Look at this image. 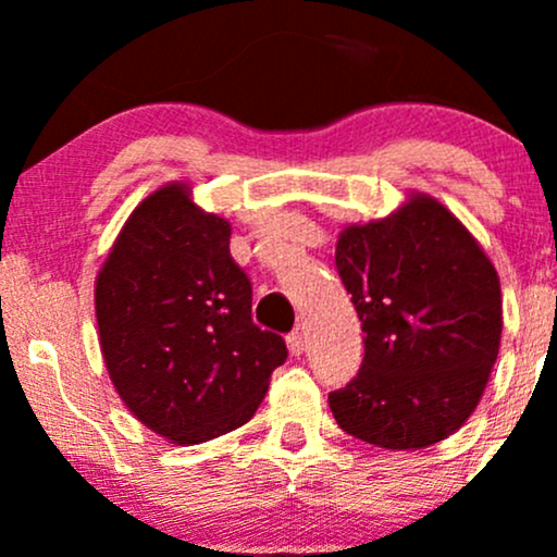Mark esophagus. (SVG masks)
Wrapping results in <instances>:
<instances>
[{
	"label": "esophagus",
	"instance_id": "obj_1",
	"mask_svg": "<svg viewBox=\"0 0 557 557\" xmlns=\"http://www.w3.org/2000/svg\"><path fill=\"white\" fill-rule=\"evenodd\" d=\"M287 350H290L293 356H300L306 350V335L300 330H296V332H290V335H287Z\"/></svg>",
	"mask_w": 557,
	"mask_h": 557
}]
</instances>
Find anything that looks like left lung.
I'll return each instance as SVG.
<instances>
[{
    "instance_id": "obj_1",
    "label": "left lung",
    "mask_w": 557,
    "mask_h": 557,
    "mask_svg": "<svg viewBox=\"0 0 557 557\" xmlns=\"http://www.w3.org/2000/svg\"><path fill=\"white\" fill-rule=\"evenodd\" d=\"M335 264L363 330V361L330 393L343 432L421 450L461 430L497 361L500 277L450 209L411 194L385 220L348 225Z\"/></svg>"
}]
</instances>
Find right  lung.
<instances>
[{"mask_svg": "<svg viewBox=\"0 0 557 557\" xmlns=\"http://www.w3.org/2000/svg\"><path fill=\"white\" fill-rule=\"evenodd\" d=\"M230 222L168 183L133 209L96 277L107 372L159 437L198 445L246 424L285 341L251 319V280L230 257Z\"/></svg>", "mask_w": 557, "mask_h": 557, "instance_id": "right-lung-1", "label": "right lung"}]
</instances>
